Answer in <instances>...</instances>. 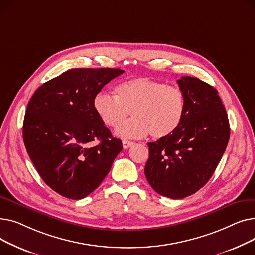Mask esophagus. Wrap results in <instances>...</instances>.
<instances>
[{"instance_id": "esophagus-1", "label": "esophagus", "mask_w": 255, "mask_h": 255, "mask_svg": "<svg viewBox=\"0 0 255 255\" xmlns=\"http://www.w3.org/2000/svg\"><path fill=\"white\" fill-rule=\"evenodd\" d=\"M122 144H123V148L124 149H128V148H130V146H132L133 144H134V142L129 141V140H123Z\"/></svg>"}]
</instances>
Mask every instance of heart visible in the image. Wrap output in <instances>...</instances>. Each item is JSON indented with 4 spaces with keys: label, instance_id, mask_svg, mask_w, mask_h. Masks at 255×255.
<instances>
[{
    "label": "heart",
    "instance_id": "1",
    "mask_svg": "<svg viewBox=\"0 0 255 255\" xmlns=\"http://www.w3.org/2000/svg\"><path fill=\"white\" fill-rule=\"evenodd\" d=\"M115 93L116 96L98 93L94 98V109L102 122L112 128L131 112L133 118L116 130V135L121 138H140L148 133L155 139L164 138L184 119L186 97L177 87L137 77L119 84Z\"/></svg>",
    "mask_w": 255,
    "mask_h": 255
}]
</instances>
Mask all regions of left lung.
<instances>
[{
  "label": "left lung",
  "instance_id": "1",
  "mask_svg": "<svg viewBox=\"0 0 255 255\" xmlns=\"http://www.w3.org/2000/svg\"><path fill=\"white\" fill-rule=\"evenodd\" d=\"M185 116L170 135L149 142L144 175L152 188L172 199L189 196L215 171L230 139V122L216 89L196 77L177 80Z\"/></svg>",
  "mask_w": 255,
  "mask_h": 255
}]
</instances>
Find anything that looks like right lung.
I'll use <instances>...</instances> for the list:
<instances>
[{
    "mask_svg": "<svg viewBox=\"0 0 255 255\" xmlns=\"http://www.w3.org/2000/svg\"><path fill=\"white\" fill-rule=\"evenodd\" d=\"M123 72L71 69L39 87L28 103L26 152L42 180L67 198L82 199L95 190L123 149L94 109L101 89Z\"/></svg>",
    "mask_w": 255,
    "mask_h": 255,
    "instance_id": "obj_1",
    "label": "right lung"
}]
</instances>
